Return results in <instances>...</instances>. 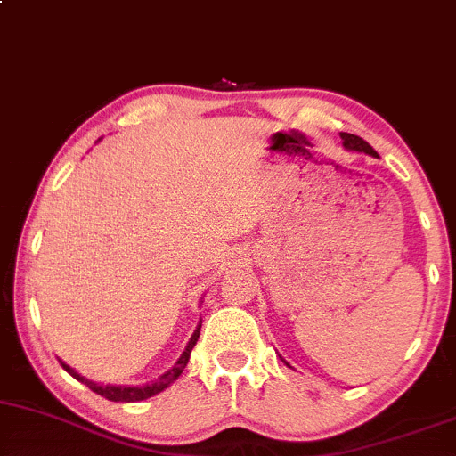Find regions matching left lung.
<instances>
[{
	"label": "left lung",
	"mask_w": 456,
	"mask_h": 456,
	"mask_svg": "<svg viewBox=\"0 0 456 456\" xmlns=\"http://www.w3.org/2000/svg\"><path fill=\"white\" fill-rule=\"evenodd\" d=\"M339 138H342V144H344V148H346V151H353V152H365V155H371V157H378V152L374 151V148H371L370 144H367V142L363 140V138H359V135H354V134H339ZM282 359V356H281ZM284 361V359H282ZM284 363H287V361H284ZM289 365V363H287ZM290 367V365H289Z\"/></svg>",
	"instance_id": "obj_1"
}]
</instances>
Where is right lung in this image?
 I'll return each mask as SVG.
<instances>
[{
	"label": "right lung",
	"instance_id": "1",
	"mask_svg": "<svg viewBox=\"0 0 456 456\" xmlns=\"http://www.w3.org/2000/svg\"><path fill=\"white\" fill-rule=\"evenodd\" d=\"M200 329H201V321L200 325L195 327L193 336H191L189 344H186V348L183 350V354H180V359L175 361V365L172 367V370H167L166 374H161L157 378V380L152 382H146V385H140V387H127V385H100V382H93L89 380V378H85L82 374H78V371L74 370V367H69L65 361H59V363L63 365V370L68 371V374H71L76 378V380H80L82 385H86L91 388L93 393L102 395V397L110 399V402H125V403H131V402H144V399L152 397V395L166 391V388L172 385L174 380H178V376L183 374L186 363H189V356H191V350L195 348L197 339H200Z\"/></svg>",
	"mask_w": 456,
	"mask_h": 456
}]
</instances>
